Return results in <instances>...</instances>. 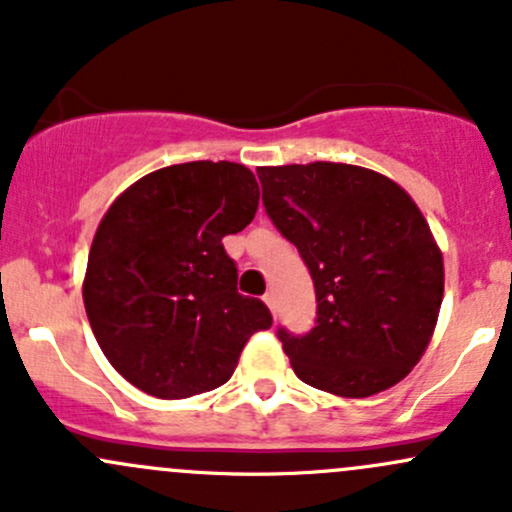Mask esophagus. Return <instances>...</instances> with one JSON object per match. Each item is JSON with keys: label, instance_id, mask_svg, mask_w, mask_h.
<instances>
[{"label": "esophagus", "instance_id": "esophagus-1", "mask_svg": "<svg viewBox=\"0 0 512 512\" xmlns=\"http://www.w3.org/2000/svg\"><path fill=\"white\" fill-rule=\"evenodd\" d=\"M262 299H265V304H267V307H270V312L275 314L277 312V294L275 292H267Z\"/></svg>", "mask_w": 512, "mask_h": 512}]
</instances>
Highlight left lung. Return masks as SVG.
I'll return each mask as SVG.
<instances>
[{"mask_svg":"<svg viewBox=\"0 0 512 512\" xmlns=\"http://www.w3.org/2000/svg\"><path fill=\"white\" fill-rule=\"evenodd\" d=\"M262 203L302 255L317 294L307 334L277 329L304 384L364 399L399 384L426 352L443 299V257L401 185L369 168H257Z\"/></svg>","mask_w":512,"mask_h":512,"instance_id":"1","label":"left lung"}]
</instances>
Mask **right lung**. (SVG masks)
Returning a JSON list of instances; mask_svg holds the SVG:
<instances>
[{
  "mask_svg": "<svg viewBox=\"0 0 512 512\" xmlns=\"http://www.w3.org/2000/svg\"><path fill=\"white\" fill-rule=\"evenodd\" d=\"M260 203L245 165H168L123 190L98 225L84 307L113 369L158 399L218 389L242 347L272 327L262 299L237 292L225 235L245 230Z\"/></svg>",
  "mask_w": 512,
  "mask_h": 512,
  "instance_id": "1",
  "label": "right lung"
}]
</instances>
